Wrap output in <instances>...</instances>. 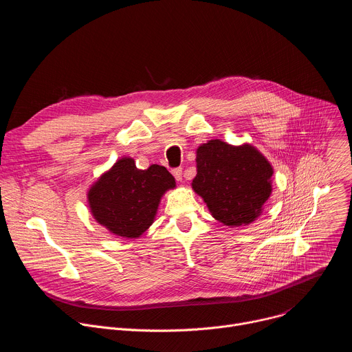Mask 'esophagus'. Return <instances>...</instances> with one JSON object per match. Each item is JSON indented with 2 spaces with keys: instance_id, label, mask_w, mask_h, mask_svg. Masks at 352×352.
Instances as JSON below:
<instances>
[{
  "instance_id": "34e87169",
  "label": "esophagus",
  "mask_w": 352,
  "mask_h": 352,
  "mask_svg": "<svg viewBox=\"0 0 352 352\" xmlns=\"http://www.w3.org/2000/svg\"><path fill=\"white\" fill-rule=\"evenodd\" d=\"M171 173H173V175L175 177V179H177V181H182V168H181V167L173 168V170H171Z\"/></svg>"
}]
</instances>
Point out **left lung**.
<instances>
[{
    "label": "left lung",
    "mask_w": 352,
    "mask_h": 352,
    "mask_svg": "<svg viewBox=\"0 0 352 352\" xmlns=\"http://www.w3.org/2000/svg\"><path fill=\"white\" fill-rule=\"evenodd\" d=\"M196 168L192 188L216 220L239 227L261 216L272 193L273 167L254 146L209 140L196 150Z\"/></svg>",
    "instance_id": "obj_1"
}]
</instances>
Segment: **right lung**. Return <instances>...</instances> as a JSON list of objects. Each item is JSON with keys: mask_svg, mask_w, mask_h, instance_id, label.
<instances>
[{"mask_svg": "<svg viewBox=\"0 0 352 352\" xmlns=\"http://www.w3.org/2000/svg\"><path fill=\"white\" fill-rule=\"evenodd\" d=\"M175 188L166 167L139 170L133 159H120L89 189V208L98 224L124 238H138L153 224L162 196Z\"/></svg>", "mask_w": 352, "mask_h": 352, "instance_id": "1", "label": "right lung"}]
</instances>
